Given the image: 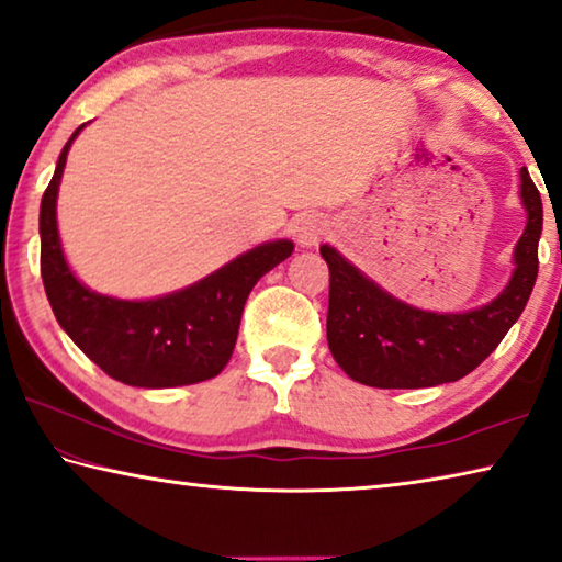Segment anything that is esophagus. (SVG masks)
I'll return each instance as SVG.
<instances>
[{"label": "esophagus", "instance_id": "34e87169", "mask_svg": "<svg viewBox=\"0 0 562 562\" xmlns=\"http://www.w3.org/2000/svg\"><path fill=\"white\" fill-rule=\"evenodd\" d=\"M293 232H296V241L303 248H311L316 246L321 241V236L326 234V221L318 214H303L296 221V228H293Z\"/></svg>", "mask_w": 562, "mask_h": 562}]
</instances>
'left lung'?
<instances>
[{
  "instance_id": "8db88e82",
  "label": "left lung",
  "mask_w": 562,
  "mask_h": 562,
  "mask_svg": "<svg viewBox=\"0 0 562 562\" xmlns=\"http://www.w3.org/2000/svg\"><path fill=\"white\" fill-rule=\"evenodd\" d=\"M526 228L513 248L505 289L483 306L438 314L395 299L334 246H321L330 271L326 336L348 379L373 389H430L463 379L488 358L520 318L538 279L542 201L520 169Z\"/></svg>"
}]
</instances>
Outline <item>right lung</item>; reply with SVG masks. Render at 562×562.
Wrapping results in <instances>:
<instances>
[{"instance_id":"right-lung-1","label":"right lung","mask_w":562,"mask_h":562,"mask_svg":"<svg viewBox=\"0 0 562 562\" xmlns=\"http://www.w3.org/2000/svg\"><path fill=\"white\" fill-rule=\"evenodd\" d=\"M85 126L64 144L40 209L42 281L54 316L114 381L134 389H177L214 379L234 353L248 293L263 273L289 259L293 241L259 244L191 286L156 299L126 301L91 291L71 271L57 226L61 173Z\"/></svg>"}]
</instances>
